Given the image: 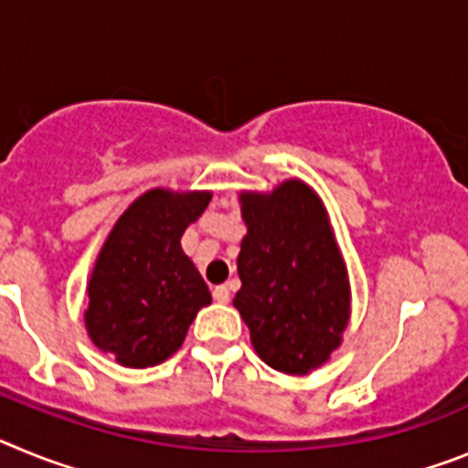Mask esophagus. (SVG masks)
<instances>
[{"label": "esophagus", "instance_id": "1", "mask_svg": "<svg viewBox=\"0 0 468 468\" xmlns=\"http://www.w3.org/2000/svg\"><path fill=\"white\" fill-rule=\"evenodd\" d=\"M213 297H215V302H220V304H227V302L231 300V288H229V285H215Z\"/></svg>", "mask_w": 468, "mask_h": 468}]
</instances>
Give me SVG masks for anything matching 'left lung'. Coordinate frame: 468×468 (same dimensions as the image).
Here are the masks:
<instances>
[{
    "instance_id": "1",
    "label": "left lung",
    "mask_w": 468,
    "mask_h": 468,
    "mask_svg": "<svg viewBox=\"0 0 468 468\" xmlns=\"http://www.w3.org/2000/svg\"><path fill=\"white\" fill-rule=\"evenodd\" d=\"M248 234L234 307L264 363L304 375L330 358L349 318V281L321 198L300 180L241 194Z\"/></svg>"
}]
</instances>
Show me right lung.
I'll return each instance as SVG.
<instances>
[{
	"mask_svg": "<svg viewBox=\"0 0 468 468\" xmlns=\"http://www.w3.org/2000/svg\"><path fill=\"white\" fill-rule=\"evenodd\" d=\"M210 204L208 192L152 189L128 206L110 231L89 283L90 340L126 367L166 361L210 304L180 239Z\"/></svg>",
	"mask_w": 468,
	"mask_h": 468,
	"instance_id": "obj_1",
	"label": "right lung"
}]
</instances>
